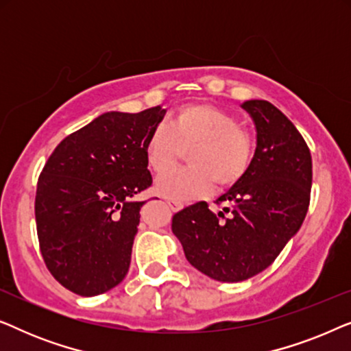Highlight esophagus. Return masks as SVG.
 Segmentation results:
<instances>
[{"label":"esophagus","mask_w":351,"mask_h":351,"mask_svg":"<svg viewBox=\"0 0 351 351\" xmlns=\"http://www.w3.org/2000/svg\"><path fill=\"white\" fill-rule=\"evenodd\" d=\"M167 204H169V208L174 210V213H177V210H180V209H184V204L180 203V201H174V199H167L166 201Z\"/></svg>","instance_id":"1"}]
</instances>
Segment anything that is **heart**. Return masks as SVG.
Here are the masks:
<instances>
[{
  "label": "heart",
  "instance_id": "1",
  "mask_svg": "<svg viewBox=\"0 0 351 351\" xmlns=\"http://www.w3.org/2000/svg\"><path fill=\"white\" fill-rule=\"evenodd\" d=\"M191 150L189 170L161 176L156 193L174 201L208 196L243 179L251 166L256 143L233 113L209 104L182 105L169 118V128L158 124L145 141V158L156 174L170 170L184 151Z\"/></svg>",
  "mask_w": 351,
  "mask_h": 351
}]
</instances>
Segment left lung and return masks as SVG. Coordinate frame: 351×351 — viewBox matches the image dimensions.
<instances>
[{
	"label": "left lung",
	"instance_id": "8db88e82",
	"mask_svg": "<svg viewBox=\"0 0 351 351\" xmlns=\"http://www.w3.org/2000/svg\"><path fill=\"white\" fill-rule=\"evenodd\" d=\"M257 147L243 179L217 199L172 217V233L196 270L217 281L249 280L268 268L299 232L310 204L311 155L294 124L267 100H246Z\"/></svg>",
	"mask_w": 351,
	"mask_h": 351
}]
</instances>
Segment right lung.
Segmentation results:
<instances>
[{
  "label": "right lung",
  "instance_id": "right-lung-1",
  "mask_svg": "<svg viewBox=\"0 0 351 351\" xmlns=\"http://www.w3.org/2000/svg\"><path fill=\"white\" fill-rule=\"evenodd\" d=\"M166 110L107 112L65 137L38 179L35 217L51 275L78 295L104 294L124 280L141 208L152 185L145 141Z\"/></svg>",
  "mask_w": 351,
  "mask_h": 351
}]
</instances>
